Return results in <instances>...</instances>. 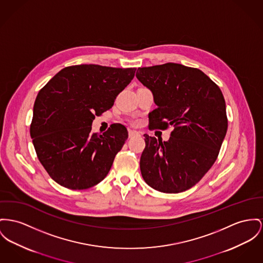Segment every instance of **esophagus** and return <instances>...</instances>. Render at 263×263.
<instances>
[{"instance_id":"1","label":"esophagus","mask_w":263,"mask_h":263,"mask_svg":"<svg viewBox=\"0 0 263 263\" xmlns=\"http://www.w3.org/2000/svg\"><path fill=\"white\" fill-rule=\"evenodd\" d=\"M140 133L137 132V130H134V129H128V138H134L136 136H139Z\"/></svg>"}]
</instances>
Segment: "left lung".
Wrapping results in <instances>:
<instances>
[{"instance_id": "1", "label": "left lung", "mask_w": 263, "mask_h": 263, "mask_svg": "<svg viewBox=\"0 0 263 263\" xmlns=\"http://www.w3.org/2000/svg\"><path fill=\"white\" fill-rule=\"evenodd\" d=\"M136 76L158 105L148 115V127H175L167 141L144 135L141 175L160 193L185 192L218 157L228 130L223 95L203 71L180 64L139 68Z\"/></svg>"}]
</instances>
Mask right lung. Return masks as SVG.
I'll return each instance as SVG.
<instances>
[{
    "instance_id": "right-lung-1",
    "label": "right lung",
    "mask_w": 263,
    "mask_h": 263,
    "mask_svg": "<svg viewBox=\"0 0 263 263\" xmlns=\"http://www.w3.org/2000/svg\"><path fill=\"white\" fill-rule=\"evenodd\" d=\"M136 70L70 66L39 91L30 133L40 162L55 182L70 190H87L108 174L127 140V129L114 123L99 135L91 132V123L114 105Z\"/></svg>"
}]
</instances>
